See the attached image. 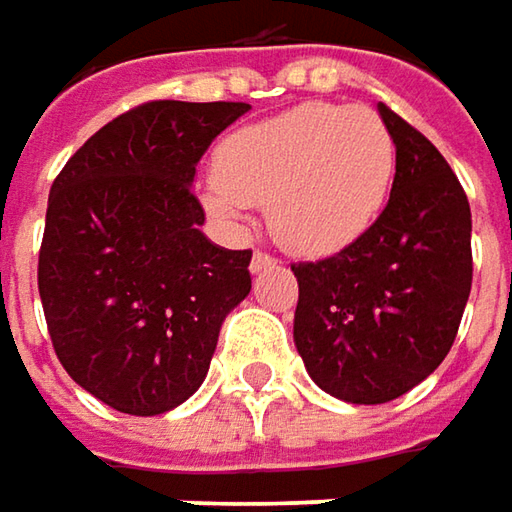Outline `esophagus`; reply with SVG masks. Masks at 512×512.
<instances>
[{"mask_svg": "<svg viewBox=\"0 0 512 512\" xmlns=\"http://www.w3.org/2000/svg\"><path fill=\"white\" fill-rule=\"evenodd\" d=\"M279 265V259L276 256H270V253H265V250H256L253 253V259H250V270L253 273H259V270H265V267H273Z\"/></svg>", "mask_w": 512, "mask_h": 512, "instance_id": "1", "label": "esophagus"}]
</instances>
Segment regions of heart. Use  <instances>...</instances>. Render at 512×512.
Instances as JSON below:
<instances>
[{
	"mask_svg": "<svg viewBox=\"0 0 512 512\" xmlns=\"http://www.w3.org/2000/svg\"><path fill=\"white\" fill-rule=\"evenodd\" d=\"M393 168V136L376 110L307 102L227 136L213 156L207 207L236 219L265 205L285 250L330 256L379 219Z\"/></svg>",
	"mask_w": 512,
	"mask_h": 512,
	"instance_id": "1",
	"label": "heart"
}]
</instances>
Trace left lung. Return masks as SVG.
Returning a JSON list of instances; mask_svg holds the SVG:
<instances>
[{
  "label": "left lung",
  "instance_id": "8db88e82",
  "mask_svg": "<svg viewBox=\"0 0 512 512\" xmlns=\"http://www.w3.org/2000/svg\"><path fill=\"white\" fill-rule=\"evenodd\" d=\"M396 145L390 199L359 242L290 265L293 342L310 379L350 404H384L424 382L462 325L473 285L470 202L436 145L379 105Z\"/></svg>",
  "mask_w": 512,
  "mask_h": 512
}]
</instances>
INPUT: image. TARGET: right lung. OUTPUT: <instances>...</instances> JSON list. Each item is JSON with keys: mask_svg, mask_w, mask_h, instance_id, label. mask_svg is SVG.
Instances as JSON below:
<instances>
[{"mask_svg": "<svg viewBox=\"0 0 512 512\" xmlns=\"http://www.w3.org/2000/svg\"><path fill=\"white\" fill-rule=\"evenodd\" d=\"M245 102L156 99L96 130L53 179L39 296L62 367L130 416L205 382L225 316L250 293V250L213 245L196 162Z\"/></svg>", "mask_w": 512, "mask_h": 512, "instance_id": "1", "label": "right lung"}]
</instances>
